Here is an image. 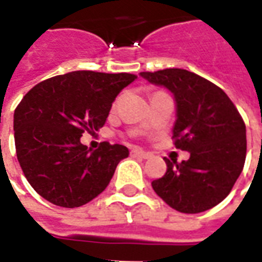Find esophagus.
Instances as JSON below:
<instances>
[{
    "label": "esophagus",
    "mask_w": 262,
    "mask_h": 262,
    "mask_svg": "<svg viewBox=\"0 0 262 262\" xmlns=\"http://www.w3.org/2000/svg\"><path fill=\"white\" fill-rule=\"evenodd\" d=\"M132 156H135V157H139V159H150L151 157V154L147 153V151H143V150H140V148H133L132 150Z\"/></svg>",
    "instance_id": "obj_1"
}]
</instances>
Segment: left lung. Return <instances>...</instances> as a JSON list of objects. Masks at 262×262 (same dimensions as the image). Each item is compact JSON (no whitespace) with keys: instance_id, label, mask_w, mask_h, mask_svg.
Here are the masks:
<instances>
[{"instance_id":"obj_1","label":"left lung","mask_w":262,"mask_h":262,"mask_svg":"<svg viewBox=\"0 0 262 262\" xmlns=\"http://www.w3.org/2000/svg\"><path fill=\"white\" fill-rule=\"evenodd\" d=\"M140 75L174 95V144L191 154L181 163L165 160L167 172L151 182L154 192L182 213L213 208L230 193L244 167V120L222 88L195 73L165 69Z\"/></svg>"}]
</instances>
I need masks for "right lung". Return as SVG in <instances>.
Returning <instances> with one entry per match:
<instances>
[{
    "label": "right lung",
    "instance_id": "obj_1",
    "mask_svg": "<svg viewBox=\"0 0 262 262\" xmlns=\"http://www.w3.org/2000/svg\"><path fill=\"white\" fill-rule=\"evenodd\" d=\"M136 78L127 73L73 71L39 82L22 98L14 114L16 157L40 196L78 208L108 187L129 150L103 142L92 151L80 137L105 125L115 98Z\"/></svg>",
    "mask_w": 262,
    "mask_h": 262
}]
</instances>
